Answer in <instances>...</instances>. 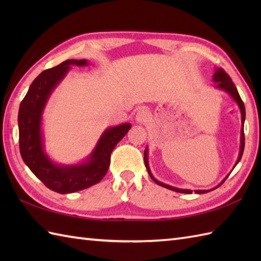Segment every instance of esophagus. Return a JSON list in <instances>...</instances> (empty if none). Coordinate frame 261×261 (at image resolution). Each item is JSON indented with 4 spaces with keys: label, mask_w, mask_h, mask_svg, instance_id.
<instances>
[{
    "label": "esophagus",
    "mask_w": 261,
    "mask_h": 261,
    "mask_svg": "<svg viewBox=\"0 0 261 261\" xmlns=\"http://www.w3.org/2000/svg\"><path fill=\"white\" fill-rule=\"evenodd\" d=\"M149 118H150V113H149L148 110L143 108L138 111L136 114V121L138 123H145V122H148Z\"/></svg>",
    "instance_id": "34e87169"
}]
</instances>
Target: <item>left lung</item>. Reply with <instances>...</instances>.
Returning <instances> with one entry per match:
<instances>
[{"mask_svg": "<svg viewBox=\"0 0 261 261\" xmlns=\"http://www.w3.org/2000/svg\"><path fill=\"white\" fill-rule=\"evenodd\" d=\"M213 82L216 83V85H215L216 88H219V90H223L224 92L228 93L229 95L234 99V101L237 102V104L239 105V108H240V112H241V123H242L241 138H240L241 145H240L239 158H238L237 163H236V165H234V167H236L237 164L240 162V159H241V157H242V153H243V149H245V132H243V124H245V120H246V109H245V104H243L242 99H241V97H240V95H239V92H238L236 85L233 84V82H232V80H231V77L225 73L224 69L218 68V69L215 70V73H214V75H213ZM145 165H146V168H147V170H148V174L150 175L151 179H152L154 182H156V184H158V185H160V186H163V187H165V188H168V190L174 191V192L185 193V194H192L193 191H191V190H181V188H177V187L169 186V185L164 184V182L159 181V180H157L156 178H154V177H153L152 174H151L150 168H149V165H148V149H147V148H146V150H145ZM228 177H229V175L226 176L225 178H224L222 181H221L218 186L212 188V190H208V191H202V190H201V191H195V193H196V194H204V193H207V192L213 191V190H215V188H218L219 186L222 185L223 182H224V180H225L226 178H228Z\"/></svg>", "mask_w": 261, "mask_h": 261, "instance_id": "obj_1", "label": "left lung"}]
</instances>
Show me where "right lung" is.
Instances as JSON below:
<instances>
[{"mask_svg":"<svg viewBox=\"0 0 261 261\" xmlns=\"http://www.w3.org/2000/svg\"><path fill=\"white\" fill-rule=\"evenodd\" d=\"M73 65L86 66L87 60L68 59L39 74L22 99L18 115L22 159L49 190L59 194L79 192L101 181L109 169L114 147L131 127L130 123H123L105 130L90 157L83 164L64 166L49 159L43 149L41 132L43 109L55 87Z\"/></svg>","mask_w":261,"mask_h":261,"instance_id":"right-lung-1","label":"right lung"}]
</instances>
